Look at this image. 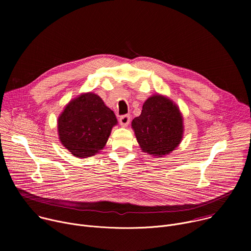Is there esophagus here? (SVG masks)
<instances>
[{
	"label": "esophagus",
	"instance_id": "1",
	"mask_svg": "<svg viewBox=\"0 0 251 251\" xmlns=\"http://www.w3.org/2000/svg\"><path fill=\"white\" fill-rule=\"evenodd\" d=\"M130 116L129 115H123V116H121L120 117V119H119V122H120V125L122 126V127H127L128 125H129V123H130Z\"/></svg>",
	"mask_w": 251,
	"mask_h": 251
}]
</instances>
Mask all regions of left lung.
<instances>
[{
	"instance_id": "obj_1",
	"label": "left lung",
	"mask_w": 251,
	"mask_h": 251,
	"mask_svg": "<svg viewBox=\"0 0 251 251\" xmlns=\"http://www.w3.org/2000/svg\"><path fill=\"white\" fill-rule=\"evenodd\" d=\"M132 129L142 152L161 158L181 144L184 118L173 100L156 93L143 104L141 115L132 121Z\"/></svg>"
}]
</instances>
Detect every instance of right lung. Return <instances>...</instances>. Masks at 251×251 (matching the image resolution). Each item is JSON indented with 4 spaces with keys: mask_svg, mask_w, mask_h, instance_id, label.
I'll return each mask as SVG.
<instances>
[{
    "mask_svg": "<svg viewBox=\"0 0 251 251\" xmlns=\"http://www.w3.org/2000/svg\"><path fill=\"white\" fill-rule=\"evenodd\" d=\"M118 121L100 96L81 93L71 99L57 118L58 139L76 158L98 154Z\"/></svg>",
    "mask_w": 251,
    "mask_h": 251,
    "instance_id": "obj_1",
    "label": "right lung"
}]
</instances>
